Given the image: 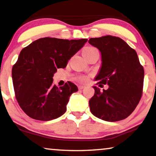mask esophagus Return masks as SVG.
I'll list each match as a JSON object with an SVG mask.
<instances>
[{
  "label": "esophagus",
  "mask_w": 156,
  "mask_h": 156,
  "mask_svg": "<svg viewBox=\"0 0 156 156\" xmlns=\"http://www.w3.org/2000/svg\"><path fill=\"white\" fill-rule=\"evenodd\" d=\"M84 87H84V86H83V85H79L78 86V90H83Z\"/></svg>",
  "instance_id": "obj_1"
}]
</instances>
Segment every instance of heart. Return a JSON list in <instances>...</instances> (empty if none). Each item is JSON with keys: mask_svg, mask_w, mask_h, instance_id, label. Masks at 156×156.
I'll return each instance as SVG.
<instances>
[{"mask_svg": "<svg viewBox=\"0 0 156 156\" xmlns=\"http://www.w3.org/2000/svg\"><path fill=\"white\" fill-rule=\"evenodd\" d=\"M96 51H98V50L96 48H94V47L89 46V47H87V48H84L83 53V55L86 58V57H87L88 55H91V54H92ZM76 79L78 81H79V82L84 83V82H86V81L88 80V76H85V75H80V76H76Z\"/></svg>", "mask_w": 156, "mask_h": 156, "instance_id": "1", "label": "heart"}]
</instances>
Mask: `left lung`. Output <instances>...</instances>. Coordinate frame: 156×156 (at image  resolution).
Here are the masks:
<instances>
[{
    "mask_svg": "<svg viewBox=\"0 0 156 156\" xmlns=\"http://www.w3.org/2000/svg\"><path fill=\"white\" fill-rule=\"evenodd\" d=\"M88 42L101 51L102 57L97 84L109 85L103 91L94 87V95L89 102L91 112L107 122L124 119L134 111L142 96L144 71L137 53L115 36L91 38Z\"/></svg>",
    "mask_w": 156,
    "mask_h": 156,
    "instance_id": "8db88e82",
    "label": "left lung"
}]
</instances>
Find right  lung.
Returning <instances> with one entry per match:
<instances>
[{
  "label": "right lung",
  "mask_w": 156,
  "mask_h": 156,
  "mask_svg": "<svg viewBox=\"0 0 156 156\" xmlns=\"http://www.w3.org/2000/svg\"><path fill=\"white\" fill-rule=\"evenodd\" d=\"M87 41L44 37L22 49L12 76L17 102L27 115L46 122L66 112L69 96L78 87L69 81L58 87L53 83V74L58 69L65 68Z\"/></svg>",
  "instance_id": "1"
}]
</instances>
